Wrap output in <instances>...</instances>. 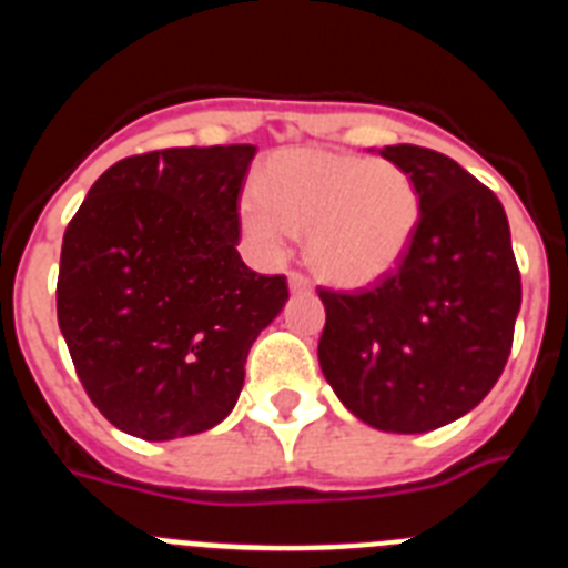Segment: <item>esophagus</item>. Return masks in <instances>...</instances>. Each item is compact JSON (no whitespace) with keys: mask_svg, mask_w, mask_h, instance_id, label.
<instances>
[{"mask_svg":"<svg viewBox=\"0 0 568 568\" xmlns=\"http://www.w3.org/2000/svg\"><path fill=\"white\" fill-rule=\"evenodd\" d=\"M287 284H290V290H293V293H307V290H310V278H307V275H302V273H290Z\"/></svg>","mask_w":568,"mask_h":568,"instance_id":"esophagus-1","label":"esophagus"}]
</instances>
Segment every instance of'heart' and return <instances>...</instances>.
<instances>
[{
	"mask_svg": "<svg viewBox=\"0 0 568 568\" xmlns=\"http://www.w3.org/2000/svg\"><path fill=\"white\" fill-rule=\"evenodd\" d=\"M423 195L394 160L290 149L270 158L258 192L237 203V226L261 261H278L307 235V258L338 287L390 275L414 244Z\"/></svg>",
	"mask_w": 568,
	"mask_h": 568,
	"instance_id": "heart-1",
	"label": "heart"
}]
</instances>
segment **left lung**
I'll return each mask as SVG.
<instances>
[{"mask_svg":"<svg viewBox=\"0 0 568 568\" xmlns=\"http://www.w3.org/2000/svg\"><path fill=\"white\" fill-rule=\"evenodd\" d=\"M419 186L408 255L376 287L318 290L327 310L318 365L371 428L425 434L465 416L497 385L520 313V270L503 203L457 160L385 145Z\"/></svg>","mask_w":568,"mask_h":568,"instance_id":"1","label":"left lung"}]
</instances>
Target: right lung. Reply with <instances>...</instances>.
I'll list each match as a JSON object with an SVG mask.
<instances>
[{"label":"right lung","mask_w":568,"mask_h":568,"mask_svg":"<svg viewBox=\"0 0 568 568\" xmlns=\"http://www.w3.org/2000/svg\"><path fill=\"white\" fill-rule=\"evenodd\" d=\"M255 145L134 154L97 178L62 237L57 322L97 410L166 443L235 408L252 342L287 304L284 275L237 255Z\"/></svg>","instance_id":"obj_1"}]
</instances>
